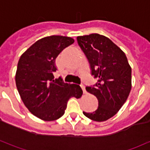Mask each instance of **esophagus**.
Returning a JSON list of instances; mask_svg holds the SVG:
<instances>
[{"instance_id":"34e87169","label":"esophagus","mask_w":150,"mask_h":150,"mask_svg":"<svg viewBox=\"0 0 150 150\" xmlns=\"http://www.w3.org/2000/svg\"><path fill=\"white\" fill-rule=\"evenodd\" d=\"M80 86H81L82 89H83V93H84V94H86V93H87V91H86V90H85V87H84V85L81 84V85H80Z\"/></svg>"}]
</instances>
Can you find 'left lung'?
<instances>
[{"label": "left lung", "mask_w": 150, "mask_h": 150, "mask_svg": "<svg viewBox=\"0 0 150 150\" xmlns=\"http://www.w3.org/2000/svg\"><path fill=\"white\" fill-rule=\"evenodd\" d=\"M79 46L90 64L91 74L97 78L86 90L98 100V108L84 116L95 121L107 120L125 103L132 87V70L125 54L109 38L98 34L77 37Z\"/></svg>", "instance_id": "obj_1"}]
</instances>
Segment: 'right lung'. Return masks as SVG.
<instances>
[{
  "instance_id": "obj_1",
  "label": "right lung",
  "mask_w": 150,
  "mask_h": 150,
  "mask_svg": "<svg viewBox=\"0 0 150 150\" xmlns=\"http://www.w3.org/2000/svg\"><path fill=\"white\" fill-rule=\"evenodd\" d=\"M70 37L53 35L34 43L21 56L15 80L23 103L33 115L51 121L65 112L70 98H80L83 91L78 84L54 79L55 59L62 50L74 43Z\"/></svg>"
}]
</instances>
